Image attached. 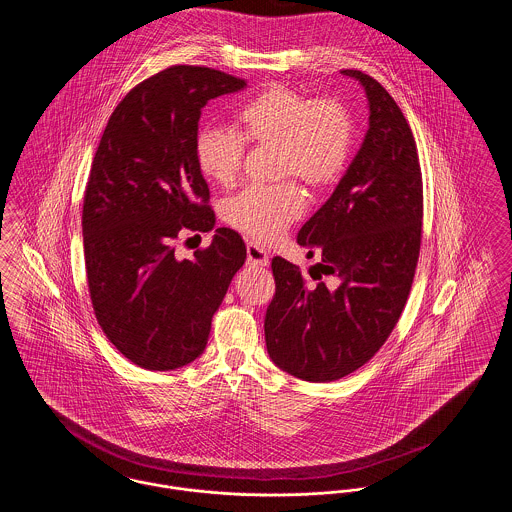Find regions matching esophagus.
<instances>
[{
  "instance_id": "obj_1",
  "label": "esophagus",
  "mask_w": 512,
  "mask_h": 512,
  "mask_svg": "<svg viewBox=\"0 0 512 512\" xmlns=\"http://www.w3.org/2000/svg\"><path fill=\"white\" fill-rule=\"evenodd\" d=\"M247 263L253 267H267L269 265V253L255 245V243H247Z\"/></svg>"
}]
</instances>
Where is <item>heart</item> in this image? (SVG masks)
<instances>
[{
    "instance_id": "b5f03b06",
    "label": "heart",
    "mask_w": 512,
    "mask_h": 512,
    "mask_svg": "<svg viewBox=\"0 0 512 512\" xmlns=\"http://www.w3.org/2000/svg\"><path fill=\"white\" fill-rule=\"evenodd\" d=\"M239 134L228 128H202L195 140L198 171L220 187H232L241 175L245 142L276 146L280 177H298L310 189L333 185L345 171L353 118L335 99H312L298 89L275 83L237 111ZM304 195L296 183L249 187L224 206L226 222L239 234L273 243L304 214Z\"/></svg>"
}]
</instances>
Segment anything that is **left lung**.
I'll return each instance as SVG.
<instances>
[{"label": "left lung", "mask_w": 512, "mask_h": 512, "mask_svg": "<svg viewBox=\"0 0 512 512\" xmlns=\"http://www.w3.org/2000/svg\"><path fill=\"white\" fill-rule=\"evenodd\" d=\"M368 99L364 142L329 200L298 232V243L337 286L308 284L300 267L273 259L276 292L265 315L267 351L278 368L333 382L386 343L407 302L423 230V177L413 132L394 97L370 76L343 70Z\"/></svg>", "instance_id": "left-lung-1"}]
</instances>
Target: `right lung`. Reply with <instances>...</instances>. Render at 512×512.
<instances>
[{"label": "right lung", "mask_w": 512, "mask_h": 512, "mask_svg": "<svg viewBox=\"0 0 512 512\" xmlns=\"http://www.w3.org/2000/svg\"><path fill=\"white\" fill-rule=\"evenodd\" d=\"M247 83L204 66H171L117 105L83 197L89 296L107 339L146 370H175L202 354L212 315L243 267L237 232L218 228L193 259H177L181 230L216 224L198 171L202 107Z\"/></svg>", "instance_id": "add662e5"}]
</instances>
